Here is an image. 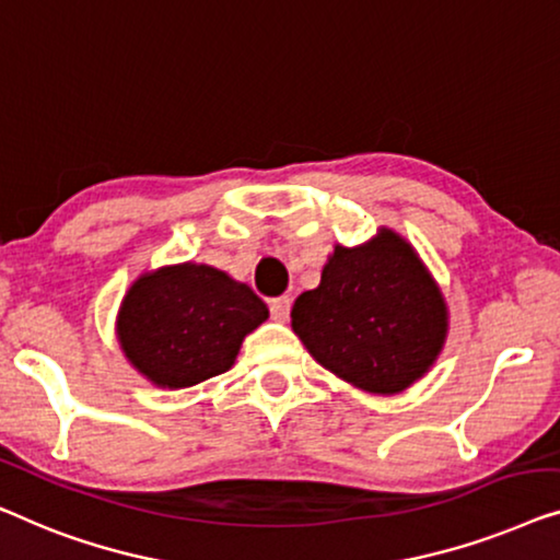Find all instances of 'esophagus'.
Instances as JSON below:
<instances>
[{
	"label": "esophagus",
	"instance_id": "obj_1",
	"mask_svg": "<svg viewBox=\"0 0 560 560\" xmlns=\"http://www.w3.org/2000/svg\"><path fill=\"white\" fill-rule=\"evenodd\" d=\"M269 312H271V319L287 322V319H289V312H291V299H289V296L271 299V302H269Z\"/></svg>",
	"mask_w": 560,
	"mask_h": 560
}]
</instances>
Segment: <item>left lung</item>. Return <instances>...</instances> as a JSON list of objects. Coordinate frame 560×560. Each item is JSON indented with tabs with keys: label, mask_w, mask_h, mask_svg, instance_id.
Listing matches in <instances>:
<instances>
[{
	"label": "left lung",
	"mask_w": 560,
	"mask_h": 560,
	"mask_svg": "<svg viewBox=\"0 0 560 560\" xmlns=\"http://www.w3.org/2000/svg\"><path fill=\"white\" fill-rule=\"evenodd\" d=\"M312 358L370 393H398L427 373L446 337V304L413 248L390 231L337 246L317 289L291 310Z\"/></svg>",
	"instance_id": "left-lung-1"
}]
</instances>
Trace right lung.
I'll list each match as a JSON object with an SVG mask.
<instances>
[{"label":"right lung","instance_id":"1","mask_svg":"<svg viewBox=\"0 0 560 560\" xmlns=\"http://www.w3.org/2000/svg\"><path fill=\"white\" fill-rule=\"evenodd\" d=\"M269 317L246 283L212 266L183 264L141 277L124 296L119 340L131 365L162 388L225 373L243 337Z\"/></svg>","mask_w":560,"mask_h":560}]
</instances>
